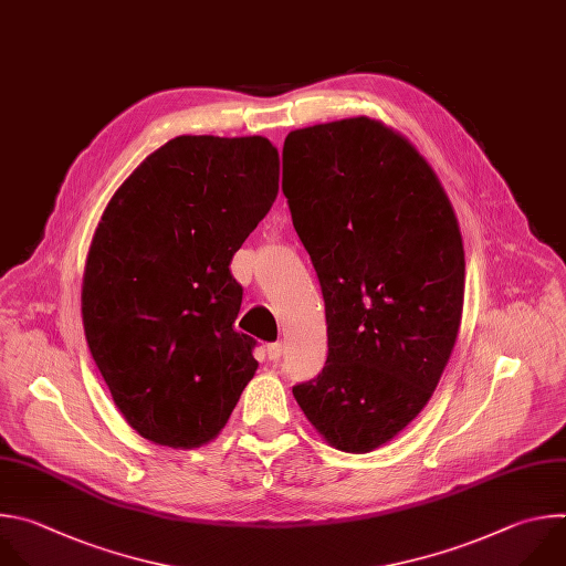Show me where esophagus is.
I'll use <instances>...</instances> for the list:
<instances>
[{
    "instance_id": "obj_1",
    "label": "esophagus",
    "mask_w": 566,
    "mask_h": 566,
    "mask_svg": "<svg viewBox=\"0 0 566 566\" xmlns=\"http://www.w3.org/2000/svg\"><path fill=\"white\" fill-rule=\"evenodd\" d=\"M281 355H283V344L276 342V344H270V346H268V359H270L272 364H276V361L281 359Z\"/></svg>"
}]
</instances>
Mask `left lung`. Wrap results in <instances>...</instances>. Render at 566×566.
<instances>
[{
    "instance_id": "8db88e82",
    "label": "left lung",
    "mask_w": 566,
    "mask_h": 566,
    "mask_svg": "<svg viewBox=\"0 0 566 566\" xmlns=\"http://www.w3.org/2000/svg\"><path fill=\"white\" fill-rule=\"evenodd\" d=\"M283 193L327 321L325 368L294 399L332 448L370 453L423 410L453 355L467 272L455 209L415 145L366 116L290 132Z\"/></svg>"
}]
</instances>
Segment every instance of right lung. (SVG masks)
<instances>
[{
  "label": "right lung",
  "mask_w": 566,
  "mask_h": 566,
  "mask_svg": "<svg viewBox=\"0 0 566 566\" xmlns=\"http://www.w3.org/2000/svg\"><path fill=\"white\" fill-rule=\"evenodd\" d=\"M281 160L263 136H178L111 196L82 279L93 361L127 423L191 450L228 423L254 377L234 329L232 256L272 209Z\"/></svg>",
  "instance_id": "right-lung-1"
}]
</instances>
